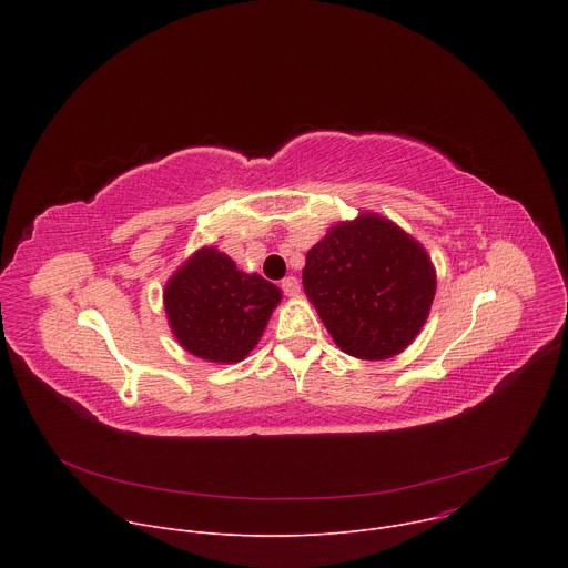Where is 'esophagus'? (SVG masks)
<instances>
[{
	"instance_id": "34e87169",
	"label": "esophagus",
	"mask_w": 568,
	"mask_h": 568,
	"mask_svg": "<svg viewBox=\"0 0 568 568\" xmlns=\"http://www.w3.org/2000/svg\"><path fill=\"white\" fill-rule=\"evenodd\" d=\"M281 287H283V292H285L287 296H298V292H301V283H298L296 276H287V278L281 283Z\"/></svg>"
}]
</instances>
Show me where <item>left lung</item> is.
Returning a JSON list of instances; mask_svg holds the SVG:
<instances>
[{"instance_id": "8db88e82", "label": "left lung", "mask_w": 568, "mask_h": 568, "mask_svg": "<svg viewBox=\"0 0 568 568\" xmlns=\"http://www.w3.org/2000/svg\"><path fill=\"white\" fill-rule=\"evenodd\" d=\"M303 290L333 342L357 359H388L420 335L436 267L393 220L362 211L337 222L305 256Z\"/></svg>"}]
</instances>
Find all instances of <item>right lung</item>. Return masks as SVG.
I'll list each match as a JSON object with an SVG mask.
<instances>
[{"instance_id": "1", "label": "right lung", "mask_w": 568, "mask_h": 568, "mask_svg": "<svg viewBox=\"0 0 568 568\" xmlns=\"http://www.w3.org/2000/svg\"><path fill=\"white\" fill-rule=\"evenodd\" d=\"M283 292L247 274L217 247L191 254L164 287L169 326L184 351L213 364L245 359L261 342Z\"/></svg>"}]
</instances>
